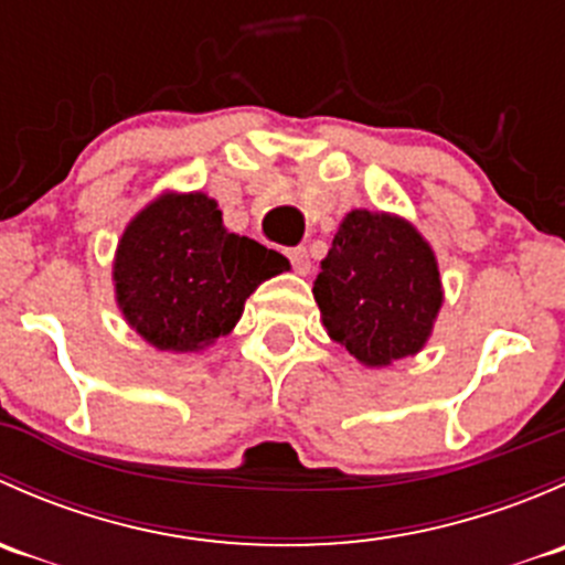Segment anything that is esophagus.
I'll use <instances>...</instances> for the list:
<instances>
[{"instance_id":"obj_1","label":"esophagus","mask_w":565,"mask_h":565,"mask_svg":"<svg viewBox=\"0 0 565 565\" xmlns=\"http://www.w3.org/2000/svg\"><path fill=\"white\" fill-rule=\"evenodd\" d=\"M287 256L289 262H292L295 270L300 273V276H306V273L311 270V259H309V250L303 246H295V248H287Z\"/></svg>"}]
</instances>
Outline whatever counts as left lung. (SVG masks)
I'll return each mask as SVG.
<instances>
[{"label": "left lung", "mask_w": 565, "mask_h": 565, "mask_svg": "<svg viewBox=\"0 0 565 565\" xmlns=\"http://www.w3.org/2000/svg\"><path fill=\"white\" fill-rule=\"evenodd\" d=\"M333 341L363 366H388L424 350L443 306L435 250L409 221L352 210L315 281Z\"/></svg>", "instance_id": "8db88e82"}]
</instances>
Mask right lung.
I'll return each instance as SVG.
<instances>
[{
  "label": "right lung",
  "instance_id": "right-lung-1",
  "mask_svg": "<svg viewBox=\"0 0 565 565\" xmlns=\"http://www.w3.org/2000/svg\"><path fill=\"white\" fill-rule=\"evenodd\" d=\"M284 270L287 256L226 230L215 199L163 193L125 226L114 292L147 344L199 352L230 333L248 295Z\"/></svg>",
  "mask_w": 565,
  "mask_h": 565
}]
</instances>
